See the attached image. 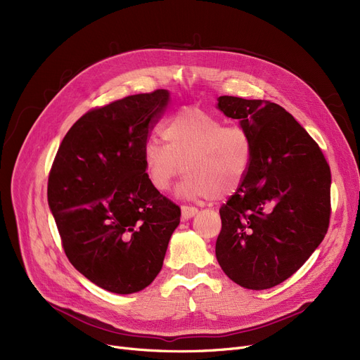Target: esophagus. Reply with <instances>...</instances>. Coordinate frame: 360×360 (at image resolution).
I'll return each mask as SVG.
<instances>
[{
  "instance_id": "obj_1",
  "label": "esophagus",
  "mask_w": 360,
  "mask_h": 360,
  "mask_svg": "<svg viewBox=\"0 0 360 360\" xmlns=\"http://www.w3.org/2000/svg\"><path fill=\"white\" fill-rule=\"evenodd\" d=\"M181 212H182V219L188 220L198 213V209H195V207H193V205H182Z\"/></svg>"
}]
</instances>
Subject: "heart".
Instances as JSON below:
<instances>
[{
    "instance_id": "b5f03b06",
    "label": "heart",
    "mask_w": 360,
    "mask_h": 360,
    "mask_svg": "<svg viewBox=\"0 0 360 360\" xmlns=\"http://www.w3.org/2000/svg\"><path fill=\"white\" fill-rule=\"evenodd\" d=\"M165 144L148 140L143 165L148 184L165 193L182 174L178 193L188 198L214 200L233 195L247 179L254 156L252 137L240 125H226L214 113L186 106L162 129Z\"/></svg>"
}]
</instances>
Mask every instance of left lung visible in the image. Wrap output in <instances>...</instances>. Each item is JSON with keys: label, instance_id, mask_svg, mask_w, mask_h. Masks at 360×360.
I'll use <instances>...</instances> for the list:
<instances>
[{"label": "left lung", "instance_id": "obj_1", "mask_svg": "<svg viewBox=\"0 0 360 360\" xmlns=\"http://www.w3.org/2000/svg\"><path fill=\"white\" fill-rule=\"evenodd\" d=\"M217 106L248 129L254 156L247 179L219 210L216 257L239 286L270 289L304 266L328 231L330 166L280 105L220 96Z\"/></svg>", "mask_w": 360, "mask_h": 360}]
</instances>
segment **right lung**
Wrapping results in <instances>:
<instances>
[{"label":"right lung","mask_w":360,"mask_h":360,"mask_svg":"<svg viewBox=\"0 0 360 360\" xmlns=\"http://www.w3.org/2000/svg\"><path fill=\"white\" fill-rule=\"evenodd\" d=\"M169 91L94 108L65 134L48 178V204L70 262L99 288L128 295L159 274L181 209L146 178L143 148Z\"/></svg>","instance_id":"add662e5"}]
</instances>
